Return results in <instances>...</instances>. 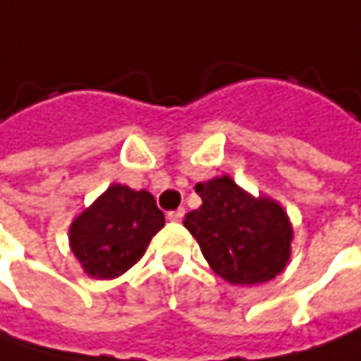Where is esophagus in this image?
I'll use <instances>...</instances> for the list:
<instances>
[{
  "mask_svg": "<svg viewBox=\"0 0 361 361\" xmlns=\"http://www.w3.org/2000/svg\"><path fill=\"white\" fill-rule=\"evenodd\" d=\"M183 216H185V209H176V211H169V213H166V219H169L171 223L183 221Z\"/></svg>",
  "mask_w": 361,
  "mask_h": 361,
  "instance_id": "obj_1",
  "label": "esophagus"
}]
</instances>
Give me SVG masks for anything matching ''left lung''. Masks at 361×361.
Returning a JSON list of instances; mask_svg holds the SVG:
<instances>
[{"label":"left lung","instance_id":"obj_1","mask_svg":"<svg viewBox=\"0 0 361 361\" xmlns=\"http://www.w3.org/2000/svg\"><path fill=\"white\" fill-rule=\"evenodd\" d=\"M202 204L185 216L216 275L235 285L265 283L285 269L291 253V225L271 199H253L229 176L197 188Z\"/></svg>","mask_w":361,"mask_h":361}]
</instances>
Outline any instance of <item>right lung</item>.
Wrapping results in <instances>:
<instances>
[{
	"mask_svg": "<svg viewBox=\"0 0 361 361\" xmlns=\"http://www.w3.org/2000/svg\"><path fill=\"white\" fill-rule=\"evenodd\" d=\"M162 227L164 215L150 192L112 185L72 223L70 245L88 275L112 279L145 255Z\"/></svg>",
	"mask_w": 361,
	"mask_h": 361,
	"instance_id": "1",
	"label": "right lung"
}]
</instances>
